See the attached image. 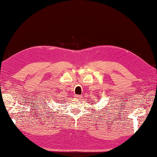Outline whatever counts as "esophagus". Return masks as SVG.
Returning <instances> with one entry per match:
<instances>
[{"label":"esophagus","instance_id":"34e87169","mask_svg":"<svg viewBox=\"0 0 157 157\" xmlns=\"http://www.w3.org/2000/svg\"><path fill=\"white\" fill-rule=\"evenodd\" d=\"M76 97V98H78V99H80V98H81V95H77Z\"/></svg>","mask_w":157,"mask_h":157}]
</instances>
